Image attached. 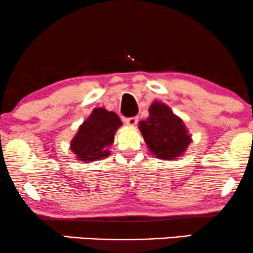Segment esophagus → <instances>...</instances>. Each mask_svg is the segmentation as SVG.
Segmentation results:
<instances>
[{"instance_id": "1", "label": "esophagus", "mask_w": 253, "mask_h": 253, "mask_svg": "<svg viewBox=\"0 0 253 253\" xmlns=\"http://www.w3.org/2000/svg\"><path fill=\"white\" fill-rule=\"evenodd\" d=\"M124 122H126V124H127V126H135L136 124L138 123V118H137V117L126 118V120H124Z\"/></svg>"}]
</instances>
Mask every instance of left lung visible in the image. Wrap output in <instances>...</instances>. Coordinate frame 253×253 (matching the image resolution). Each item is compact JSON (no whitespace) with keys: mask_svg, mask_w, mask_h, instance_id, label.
Listing matches in <instances>:
<instances>
[{"mask_svg":"<svg viewBox=\"0 0 253 253\" xmlns=\"http://www.w3.org/2000/svg\"><path fill=\"white\" fill-rule=\"evenodd\" d=\"M138 126L149 150L160 160L180 157L192 141L184 122L161 102L152 103L149 117Z\"/></svg>","mask_w":253,"mask_h":253,"instance_id":"left-lung-1","label":"left lung"}]
</instances>
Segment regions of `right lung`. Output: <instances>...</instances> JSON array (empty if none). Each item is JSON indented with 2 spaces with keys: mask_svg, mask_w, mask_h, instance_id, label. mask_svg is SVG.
<instances>
[{
  "mask_svg": "<svg viewBox=\"0 0 253 253\" xmlns=\"http://www.w3.org/2000/svg\"><path fill=\"white\" fill-rule=\"evenodd\" d=\"M121 126L117 114L104 108L93 109L71 141V151L77 160L85 163L108 157L110 155L108 148L114 143L115 133Z\"/></svg>",
  "mask_w": 253,
  "mask_h": 253,
  "instance_id": "1",
  "label": "right lung"
}]
</instances>
